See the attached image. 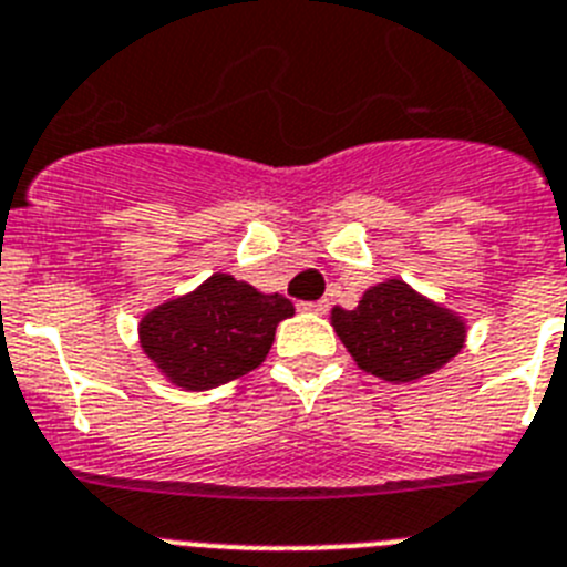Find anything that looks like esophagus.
Returning a JSON list of instances; mask_svg holds the SVG:
<instances>
[{
    "mask_svg": "<svg viewBox=\"0 0 567 567\" xmlns=\"http://www.w3.org/2000/svg\"><path fill=\"white\" fill-rule=\"evenodd\" d=\"M330 302L328 299H319V302H302L299 305V310H305V313H328Z\"/></svg>",
    "mask_w": 567,
    "mask_h": 567,
    "instance_id": "obj_1",
    "label": "esophagus"
}]
</instances>
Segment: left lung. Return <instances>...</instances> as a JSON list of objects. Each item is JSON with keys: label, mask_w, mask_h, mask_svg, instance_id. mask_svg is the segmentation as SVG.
Listing matches in <instances>:
<instances>
[{"label": "left lung", "mask_w": 567, "mask_h": 567, "mask_svg": "<svg viewBox=\"0 0 567 567\" xmlns=\"http://www.w3.org/2000/svg\"><path fill=\"white\" fill-rule=\"evenodd\" d=\"M330 324L361 370L392 384L426 379L466 344L463 316L417 293L404 279L367 288L359 308H333Z\"/></svg>", "instance_id": "left-lung-1"}]
</instances>
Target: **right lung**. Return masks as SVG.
<instances>
[{
  "label": "right lung",
  "instance_id": "right-lung-1",
  "mask_svg": "<svg viewBox=\"0 0 567 567\" xmlns=\"http://www.w3.org/2000/svg\"><path fill=\"white\" fill-rule=\"evenodd\" d=\"M293 302L262 293L231 274H212L203 285L146 310L137 339L163 379L203 392L257 370Z\"/></svg>",
  "mask_w": 567,
  "mask_h": 567
}]
</instances>
